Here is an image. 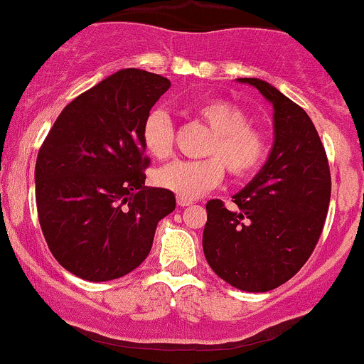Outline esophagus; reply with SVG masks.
<instances>
[{"instance_id": "esophagus-1", "label": "esophagus", "mask_w": 364, "mask_h": 364, "mask_svg": "<svg viewBox=\"0 0 364 364\" xmlns=\"http://www.w3.org/2000/svg\"><path fill=\"white\" fill-rule=\"evenodd\" d=\"M177 203H178V206H189V205H193V199H187V198H182V196H177Z\"/></svg>"}]
</instances>
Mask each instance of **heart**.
Instances as JSON below:
<instances>
[{
	"label": "heart",
	"mask_w": 364,
	"mask_h": 364,
	"mask_svg": "<svg viewBox=\"0 0 364 364\" xmlns=\"http://www.w3.org/2000/svg\"><path fill=\"white\" fill-rule=\"evenodd\" d=\"M193 114L213 132L201 161H173L156 171L154 182L177 196L196 199L217 187L224 178V166L230 177L243 178L259 170L267 156V136L248 124L240 105L224 99H212L194 105ZM142 146L156 159H166L173 151V123L161 109H152L142 123Z\"/></svg>",
	"instance_id": "1"
}]
</instances>
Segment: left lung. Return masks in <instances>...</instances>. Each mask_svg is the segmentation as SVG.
I'll list each match as a JSON object with an SVG mask.
<instances>
[{"instance_id": "left-lung-1", "label": "left lung", "mask_w": 364, "mask_h": 364, "mask_svg": "<svg viewBox=\"0 0 364 364\" xmlns=\"http://www.w3.org/2000/svg\"><path fill=\"white\" fill-rule=\"evenodd\" d=\"M274 109L271 154L248 186L206 203L203 252L218 277L243 291H269L302 269L318 245L330 205L326 152L300 105L267 81L240 77Z\"/></svg>"}]
</instances>
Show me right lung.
I'll list each match as a JSON object with an SVG mask.
<instances>
[{
    "label": "right lung",
    "instance_id": "1",
    "mask_svg": "<svg viewBox=\"0 0 364 364\" xmlns=\"http://www.w3.org/2000/svg\"><path fill=\"white\" fill-rule=\"evenodd\" d=\"M170 80L121 69L58 114L36 159L43 236L58 264L81 279L109 281L149 255L156 225L175 196L146 186L142 123Z\"/></svg>",
    "mask_w": 364,
    "mask_h": 364
}]
</instances>
